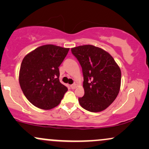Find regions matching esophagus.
<instances>
[{
    "instance_id": "esophagus-1",
    "label": "esophagus",
    "mask_w": 149,
    "mask_h": 149,
    "mask_svg": "<svg viewBox=\"0 0 149 149\" xmlns=\"http://www.w3.org/2000/svg\"><path fill=\"white\" fill-rule=\"evenodd\" d=\"M76 86H77L76 84H73V85H70V88L72 89V90H74V89L76 88Z\"/></svg>"
}]
</instances>
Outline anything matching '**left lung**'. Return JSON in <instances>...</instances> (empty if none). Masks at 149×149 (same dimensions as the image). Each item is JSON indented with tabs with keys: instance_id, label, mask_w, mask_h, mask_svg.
Instances as JSON below:
<instances>
[{
	"instance_id": "left-lung-1",
	"label": "left lung",
	"mask_w": 149,
	"mask_h": 149,
	"mask_svg": "<svg viewBox=\"0 0 149 149\" xmlns=\"http://www.w3.org/2000/svg\"><path fill=\"white\" fill-rule=\"evenodd\" d=\"M83 70L84 96L80 105L90 112H100L111 105L118 95L121 71L109 53L91 45L71 48Z\"/></svg>"
}]
</instances>
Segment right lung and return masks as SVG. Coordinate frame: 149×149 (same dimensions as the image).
<instances>
[{"instance_id": "add662e5", "label": "right lung", "mask_w": 149, "mask_h": 149, "mask_svg": "<svg viewBox=\"0 0 149 149\" xmlns=\"http://www.w3.org/2000/svg\"><path fill=\"white\" fill-rule=\"evenodd\" d=\"M69 48L54 45L38 47L22 60L19 81L26 99L39 109L57 107L68 88L59 82L60 66Z\"/></svg>"}]
</instances>
